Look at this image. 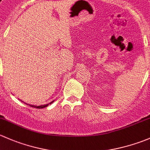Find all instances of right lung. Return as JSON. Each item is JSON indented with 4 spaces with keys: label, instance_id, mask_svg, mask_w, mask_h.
<instances>
[{
    "label": "right lung",
    "instance_id": "add662e5",
    "mask_svg": "<svg viewBox=\"0 0 150 150\" xmlns=\"http://www.w3.org/2000/svg\"><path fill=\"white\" fill-rule=\"evenodd\" d=\"M54 102V100L53 101H52L51 103H50V104H51L52 103H53ZM25 104H27V103H25ZM27 105H28V104H27ZM29 106H31V107H33V108H39V109H40V108H45V107H47V106H48L49 105V104H46V105H39V106H37V105H29Z\"/></svg>",
    "mask_w": 150,
    "mask_h": 150
}]
</instances>
